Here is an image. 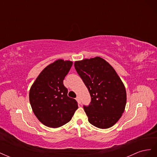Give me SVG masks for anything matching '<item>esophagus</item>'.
I'll return each mask as SVG.
<instances>
[{
  "mask_svg": "<svg viewBox=\"0 0 157 157\" xmlns=\"http://www.w3.org/2000/svg\"><path fill=\"white\" fill-rule=\"evenodd\" d=\"M76 100H77V101L78 102V104H80V103H81V101H80V98H79L78 96L76 98Z\"/></svg>",
  "mask_w": 157,
  "mask_h": 157,
  "instance_id": "esophagus-1",
  "label": "esophagus"
}]
</instances>
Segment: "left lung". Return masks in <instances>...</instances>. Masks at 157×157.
Instances as JSON below:
<instances>
[{"mask_svg": "<svg viewBox=\"0 0 157 157\" xmlns=\"http://www.w3.org/2000/svg\"><path fill=\"white\" fill-rule=\"evenodd\" d=\"M75 67L91 96V103L84 106L88 121L107 129L120 119L125 110L126 91L115 70L100 57L76 61Z\"/></svg>", "mask_w": 157, "mask_h": 157, "instance_id": "8db88e82", "label": "left lung"}]
</instances>
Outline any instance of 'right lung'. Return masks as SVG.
Listing matches in <instances>:
<instances>
[{
	"label": "right lung",
	"mask_w": 157,
	"mask_h": 157,
	"mask_svg": "<svg viewBox=\"0 0 157 157\" xmlns=\"http://www.w3.org/2000/svg\"><path fill=\"white\" fill-rule=\"evenodd\" d=\"M72 65L69 60H56L41 71L30 88L32 110L46 126L57 128L67 124L78 109L77 101L67 96L63 83Z\"/></svg>",
	"instance_id": "1"
}]
</instances>
